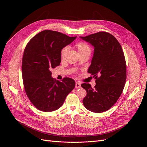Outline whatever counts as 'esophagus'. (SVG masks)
<instances>
[{
    "label": "esophagus",
    "mask_w": 147,
    "mask_h": 147,
    "mask_svg": "<svg viewBox=\"0 0 147 147\" xmlns=\"http://www.w3.org/2000/svg\"><path fill=\"white\" fill-rule=\"evenodd\" d=\"M75 87H76V88H81V84L79 82H76Z\"/></svg>",
    "instance_id": "1"
}]
</instances>
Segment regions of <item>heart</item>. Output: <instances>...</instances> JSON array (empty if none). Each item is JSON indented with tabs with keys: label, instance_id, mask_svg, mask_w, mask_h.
Here are the masks:
<instances>
[{
	"label": "heart",
	"instance_id": "b5f03b06",
	"mask_svg": "<svg viewBox=\"0 0 147 147\" xmlns=\"http://www.w3.org/2000/svg\"><path fill=\"white\" fill-rule=\"evenodd\" d=\"M76 47L78 49L79 54H82L86 53H91V49L88 45L85 42H80L76 44ZM68 51V47H65L63 48L60 51V57L61 59H63Z\"/></svg>",
	"mask_w": 147,
	"mask_h": 147
}]
</instances>
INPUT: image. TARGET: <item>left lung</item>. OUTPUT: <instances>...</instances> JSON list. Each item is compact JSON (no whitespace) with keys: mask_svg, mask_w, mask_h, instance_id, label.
Segmentation results:
<instances>
[{"mask_svg":"<svg viewBox=\"0 0 147 147\" xmlns=\"http://www.w3.org/2000/svg\"><path fill=\"white\" fill-rule=\"evenodd\" d=\"M80 38L94 47L88 72L96 79L94 88L90 84H81L87 91L83 104L90 111L102 113L114 105L124 89L126 80L124 55L118 40L108 32H98Z\"/></svg>","mask_w":147,"mask_h":147,"instance_id":"8db88e82","label":"left lung"}]
</instances>
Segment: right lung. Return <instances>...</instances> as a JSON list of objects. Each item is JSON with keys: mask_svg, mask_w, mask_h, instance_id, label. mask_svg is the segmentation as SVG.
I'll use <instances>...</instances> for the list:
<instances>
[{"mask_svg": "<svg viewBox=\"0 0 147 147\" xmlns=\"http://www.w3.org/2000/svg\"><path fill=\"white\" fill-rule=\"evenodd\" d=\"M76 38L44 30L26 45L22 67L24 87L30 100L39 111L48 112L58 109L74 88L73 79L65 77L61 81H56L51 77V69L60 65L61 49Z\"/></svg>", "mask_w": 147, "mask_h": 147, "instance_id": "1", "label": "right lung"}]
</instances>
